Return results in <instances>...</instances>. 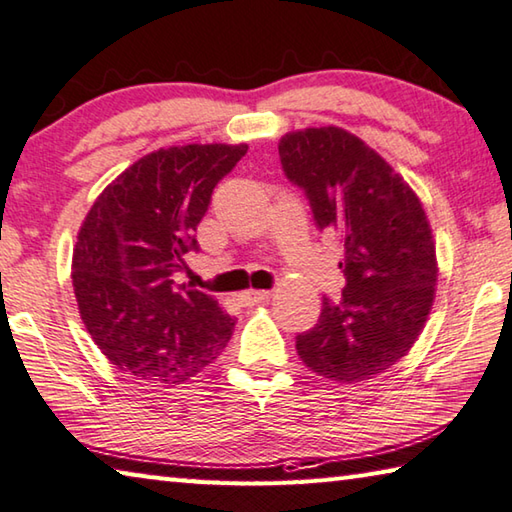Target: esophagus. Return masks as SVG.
Listing matches in <instances>:
<instances>
[{"instance_id":"1","label":"esophagus","mask_w":512,"mask_h":512,"mask_svg":"<svg viewBox=\"0 0 512 512\" xmlns=\"http://www.w3.org/2000/svg\"><path fill=\"white\" fill-rule=\"evenodd\" d=\"M267 299H270V292H267V290H247V292L238 294V301L247 308L258 306V303H265Z\"/></svg>"}]
</instances>
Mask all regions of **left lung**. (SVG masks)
<instances>
[{"label":"left lung","mask_w":512,"mask_h":512,"mask_svg":"<svg viewBox=\"0 0 512 512\" xmlns=\"http://www.w3.org/2000/svg\"><path fill=\"white\" fill-rule=\"evenodd\" d=\"M283 170L306 191L317 227L339 240L346 288L297 337L301 362L342 384L405 357L434 306L438 261L423 202L369 143L337 125L285 132Z\"/></svg>","instance_id":"8db88e82"}]
</instances>
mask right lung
<instances>
[{
	"mask_svg": "<svg viewBox=\"0 0 512 512\" xmlns=\"http://www.w3.org/2000/svg\"><path fill=\"white\" fill-rule=\"evenodd\" d=\"M247 143H186L148 152L112 179L80 224L71 283L80 319L116 369L175 387L213 364L236 319L211 294L173 285L197 249L215 184Z\"/></svg>",
	"mask_w": 512,
	"mask_h": 512,
	"instance_id": "right-lung-1",
	"label": "right lung"
}]
</instances>
